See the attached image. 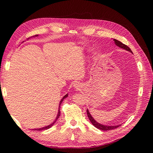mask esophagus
Instances as JSON below:
<instances>
[{
  "instance_id": "esophagus-1",
  "label": "esophagus",
  "mask_w": 153,
  "mask_h": 153,
  "mask_svg": "<svg viewBox=\"0 0 153 153\" xmlns=\"http://www.w3.org/2000/svg\"><path fill=\"white\" fill-rule=\"evenodd\" d=\"M74 87L75 88H76V89H80L81 85H80V83H78V82H76V83H74Z\"/></svg>"
}]
</instances>
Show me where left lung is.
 Instances as JSON below:
<instances>
[{"mask_svg": "<svg viewBox=\"0 0 153 153\" xmlns=\"http://www.w3.org/2000/svg\"><path fill=\"white\" fill-rule=\"evenodd\" d=\"M114 43H115L116 46H118L120 48H123V49H125V50L128 51L129 52H130V53H133L131 50L128 46H127V45L123 44L122 42H120V41L116 40V39H114ZM87 116H88V118H89V119L90 120V122L92 123V124L94 126H95V128L100 129V130H104V131L111 130V129H116L117 128H118L119 126H121V124L117 125V126H105V125H102V124H101V123L97 122L96 120L93 118L92 116L91 115V114L89 113V111L88 109L87 110Z\"/></svg>", "mask_w": 153, "mask_h": 153, "instance_id": "1", "label": "left lung"}]
</instances>
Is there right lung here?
I'll list each match as a JSON object with an SVG mask.
<instances>
[{
	"label": "right lung",
	"mask_w": 153,
	"mask_h": 153,
	"mask_svg": "<svg viewBox=\"0 0 153 153\" xmlns=\"http://www.w3.org/2000/svg\"><path fill=\"white\" fill-rule=\"evenodd\" d=\"M37 36H38V35H35V36H33V37H37ZM68 96V94H66V95L65 96H64L63 97V98L61 99V100L60 101V103H59V108H58V114H57V116H56V119L54 120V121L52 123H51V124H49L48 126H45V127H43V128H37V129H33V130H36V131H42V130H45V129H49V128H51L52 126H53L54 123H55V122H56V120L58 119V118H59V116H60V105L62 104V101L64 100V99H65V98H66V97Z\"/></svg>",
	"instance_id": "obj_1"
}]
</instances>
